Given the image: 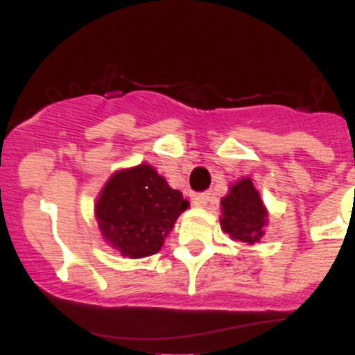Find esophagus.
<instances>
[{
    "instance_id": "obj_1",
    "label": "esophagus",
    "mask_w": 355,
    "mask_h": 355,
    "mask_svg": "<svg viewBox=\"0 0 355 355\" xmlns=\"http://www.w3.org/2000/svg\"><path fill=\"white\" fill-rule=\"evenodd\" d=\"M193 200H195V203H197L198 207L207 205V203H209V200H210V193H209V191H202V193L195 195Z\"/></svg>"
}]
</instances>
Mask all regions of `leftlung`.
Segmentation results:
<instances>
[{"instance_id": "obj_1", "label": "left lung", "mask_w": 355, "mask_h": 355, "mask_svg": "<svg viewBox=\"0 0 355 355\" xmlns=\"http://www.w3.org/2000/svg\"><path fill=\"white\" fill-rule=\"evenodd\" d=\"M220 227L237 242L254 245L266 235L268 211L250 177L230 185L229 193L220 200Z\"/></svg>"}]
</instances>
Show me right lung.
I'll return each instance as SVG.
<instances>
[{"instance_id": "right-lung-1", "label": "right lung", "mask_w": 355, "mask_h": 355, "mask_svg": "<svg viewBox=\"0 0 355 355\" xmlns=\"http://www.w3.org/2000/svg\"><path fill=\"white\" fill-rule=\"evenodd\" d=\"M189 205L152 165L140 164L108 178L96 198L95 218L110 247L128 259H144L160 250Z\"/></svg>"}]
</instances>
